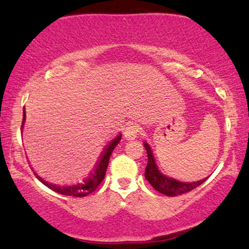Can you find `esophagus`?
Instances as JSON below:
<instances>
[{"mask_svg": "<svg viewBox=\"0 0 249 249\" xmlns=\"http://www.w3.org/2000/svg\"><path fill=\"white\" fill-rule=\"evenodd\" d=\"M139 133V127L134 124H128L124 130V137L127 141H133Z\"/></svg>", "mask_w": 249, "mask_h": 249, "instance_id": "1", "label": "esophagus"}]
</instances>
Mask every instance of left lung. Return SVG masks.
<instances>
[{"instance_id": "8db88e82", "label": "left lung", "mask_w": 249, "mask_h": 249, "mask_svg": "<svg viewBox=\"0 0 249 249\" xmlns=\"http://www.w3.org/2000/svg\"><path fill=\"white\" fill-rule=\"evenodd\" d=\"M144 147L147 152V165L146 168H145V178L150 182L151 186L158 192L165 194L167 196H180V194L190 192V191L198 187L199 185H201L204 181H206L207 178L194 182H181L176 179L168 178L158 170L156 161H154L152 151H151L150 146L146 142H144Z\"/></svg>"}]
</instances>
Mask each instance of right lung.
I'll return each mask as SVG.
<instances>
[{
  "label": "right lung",
  "mask_w": 249,
  "mask_h": 249,
  "mask_svg": "<svg viewBox=\"0 0 249 249\" xmlns=\"http://www.w3.org/2000/svg\"><path fill=\"white\" fill-rule=\"evenodd\" d=\"M24 119H25V112L23 108V121H22V127H23ZM121 138H122V134L119 133L115 139H112V141L108 142L107 146L104 148V151H103L101 158H99V160L96 164V166L92 170V172L90 173V176H89L88 178L83 180V181L77 182V184H70V185H53V184H50V182L45 181V180H43L41 177L37 176L36 173L35 176L37 177V179H38L39 181L45 185V186L49 187L50 190L55 191L57 193L64 194V196H76V198L87 196L90 193H92L93 191L99 186V184L103 181V179H104L105 173H107L108 160H110L111 153H112L113 148H115L117 145H118V142H121Z\"/></svg>",
  "instance_id": "add662e5"
}]
</instances>
